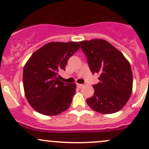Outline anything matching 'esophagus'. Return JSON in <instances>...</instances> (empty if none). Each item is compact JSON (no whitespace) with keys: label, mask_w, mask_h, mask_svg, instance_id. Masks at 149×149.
<instances>
[{"label":"esophagus","mask_w":149,"mask_h":149,"mask_svg":"<svg viewBox=\"0 0 149 149\" xmlns=\"http://www.w3.org/2000/svg\"><path fill=\"white\" fill-rule=\"evenodd\" d=\"M84 86V84H77V87H79V88H81V87Z\"/></svg>","instance_id":"esophagus-1"}]
</instances>
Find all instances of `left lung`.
<instances>
[{
    "label": "left lung",
    "mask_w": 149,
    "mask_h": 149,
    "mask_svg": "<svg viewBox=\"0 0 149 149\" xmlns=\"http://www.w3.org/2000/svg\"><path fill=\"white\" fill-rule=\"evenodd\" d=\"M91 73L100 75L93 85L94 95L86 102L102 114L118 112L126 104L133 90V73L130 63L120 51L102 39L80 42Z\"/></svg>",
    "instance_id": "obj_1"
}]
</instances>
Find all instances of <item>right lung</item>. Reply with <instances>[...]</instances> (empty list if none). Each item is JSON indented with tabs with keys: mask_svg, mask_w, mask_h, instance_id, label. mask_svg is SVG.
Instances as JSON below:
<instances>
[{
	"mask_svg": "<svg viewBox=\"0 0 149 149\" xmlns=\"http://www.w3.org/2000/svg\"><path fill=\"white\" fill-rule=\"evenodd\" d=\"M80 48L77 42H52L34 52L25 64L23 84L28 102L45 115H57L68 109L76 93V84L60 80L69 58Z\"/></svg>",
	"mask_w": 149,
	"mask_h": 149,
	"instance_id": "1",
	"label": "right lung"
}]
</instances>
